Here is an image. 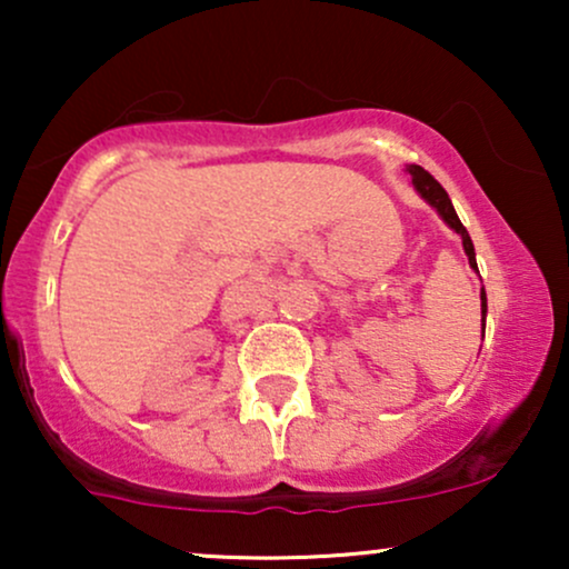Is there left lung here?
Masks as SVG:
<instances>
[{
  "label": "left lung",
  "mask_w": 569,
  "mask_h": 569,
  "mask_svg": "<svg viewBox=\"0 0 569 569\" xmlns=\"http://www.w3.org/2000/svg\"><path fill=\"white\" fill-rule=\"evenodd\" d=\"M409 173H411V184H415L417 194H420V198L426 200L430 208H436V213H439V217L447 221L449 230H455L457 234H460L462 248H466L468 264H471L473 270L479 272V267H476V251H473V243H471V234H468L466 227H462V221L457 219V211H455L452 200H449V194L443 192V187L426 171V168L409 166ZM481 312H485V318H487V293H485V289H481Z\"/></svg>",
  "instance_id": "8db88e82"
}]
</instances>
